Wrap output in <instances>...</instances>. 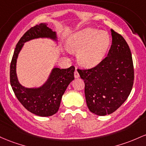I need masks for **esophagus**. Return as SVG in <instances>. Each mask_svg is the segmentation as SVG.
Returning <instances> with one entry per match:
<instances>
[{
  "label": "esophagus",
  "mask_w": 146,
  "mask_h": 146,
  "mask_svg": "<svg viewBox=\"0 0 146 146\" xmlns=\"http://www.w3.org/2000/svg\"><path fill=\"white\" fill-rule=\"evenodd\" d=\"M74 77H75V78H78V77H79V74H78V72L76 70H75V72H74Z\"/></svg>",
  "instance_id": "34e87169"
}]
</instances>
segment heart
I'll use <instances>...</instances> for the list:
<instances>
[{
	"instance_id": "1",
	"label": "heart",
	"mask_w": 146,
	"mask_h": 146,
	"mask_svg": "<svg viewBox=\"0 0 146 146\" xmlns=\"http://www.w3.org/2000/svg\"><path fill=\"white\" fill-rule=\"evenodd\" d=\"M110 36L107 32L85 28L72 34L66 42L67 47L77 52V60L82 66L92 68L101 61L107 53Z\"/></svg>"
}]
</instances>
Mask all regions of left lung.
I'll use <instances>...</instances> for the list:
<instances>
[{"mask_svg": "<svg viewBox=\"0 0 146 146\" xmlns=\"http://www.w3.org/2000/svg\"><path fill=\"white\" fill-rule=\"evenodd\" d=\"M112 41L108 56L90 70H78L85 83L88 108L99 116L110 114L130 95L134 83V67L128 45L111 29Z\"/></svg>", "mask_w": 146, "mask_h": 146, "instance_id": "8db88e82", "label": "left lung"}]
</instances>
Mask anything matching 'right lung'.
Listing matches in <instances>:
<instances>
[{
    "label": "right lung",
    "instance_id": "1",
    "mask_svg": "<svg viewBox=\"0 0 146 146\" xmlns=\"http://www.w3.org/2000/svg\"><path fill=\"white\" fill-rule=\"evenodd\" d=\"M50 38L58 42L56 32L46 23L36 25L23 34L16 45L10 65V83L16 98L27 110L40 117H50L58 112L62 96L74 79L75 68H54L47 81L38 88H25L19 83L16 74V62L24 43L36 38Z\"/></svg>",
    "mask_w": 146,
    "mask_h": 146
}]
</instances>
